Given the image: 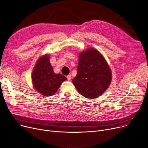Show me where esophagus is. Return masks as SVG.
<instances>
[{
	"label": "esophagus",
	"instance_id": "obj_1",
	"mask_svg": "<svg viewBox=\"0 0 148 148\" xmlns=\"http://www.w3.org/2000/svg\"><path fill=\"white\" fill-rule=\"evenodd\" d=\"M67 78L68 80H71V78H72V76H71V75H69L67 76Z\"/></svg>",
	"mask_w": 148,
	"mask_h": 148
}]
</instances>
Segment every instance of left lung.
Returning a JSON list of instances; mask_svg holds the SVG:
<instances>
[{"mask_svg": "<svg viewBox=\"0 0 148 148\" xmlns=\"http://www.w3.org/2000/svg\"><path fill=\"white\" fill-rule=\"evenodd\" d=\"M111 80L110 69L97 49L90 48L81 53L77 75L72 79L80 94L88 99L96 98L106 90Z\"/></svg>", "mask_w": 148, "mask_h": 148, "instance_id": "8db88e82", "label": "left lung"}]
</instances>
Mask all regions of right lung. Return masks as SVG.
<instances>
[{
	"instance_id": "obj_1",
	"label": "right lung",
	"mask_w": 148,
	"mask_h": 148,
	"mask_svg": "<svg viewBox=\"0 0 148 148\" xmlns=\"http://www.w3.org/2000/svg\"><path fill=\"white\" fill-rule=\"evenodd\" d=\"M66 79L62 74L54 72L47 55L38 60L32 73L34 88L44 96H51L55 94Z\"/></svg>"
}]
</instances>
